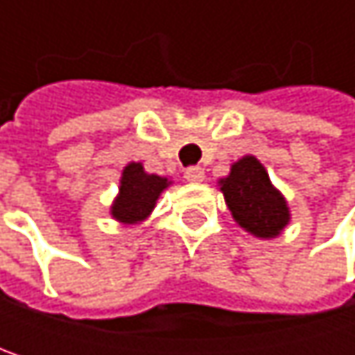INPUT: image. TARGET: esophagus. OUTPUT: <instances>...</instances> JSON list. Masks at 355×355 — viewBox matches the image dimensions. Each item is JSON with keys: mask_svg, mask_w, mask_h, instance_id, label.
I'll list each match as a JSON object with an SVG mask.
<instances>
[{"mask_svg": "<svg viewBox=\"0 0 355 355\" xmlns=\"http://www.w3.org/2000/svg\"><path fill=\"white\" fill-rule=\"evenodd\" d=\"M184 178L191 182H201L205 178V173L201 166H189V168H184Z\"/></svg>", "mask_w": 355, "mask_h": 355, "instance_id": "esophagus-1", "label": "esophagus"}]
</instances>
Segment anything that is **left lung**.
Here are the masks:
<instances>
[{"instance_id":"left-lung-1","label":"left lung","mask_w":355,"mask_h":355,"mask_svg":"<svg viewBox=\"0 0 355 355\" xmlns=\"http://www.w3.org/2000/svg\"><path fill=\"white\" fill-rule=\"evenodd\" d=\"M220 184L234 220L250 234L273 239L290 222L286 199L273 189L257 158L245 156L232 164L230 175L222 178Z\"/></svg>"}]
</instances>
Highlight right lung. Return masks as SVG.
<instances>
[{
	"label": "right lung",
	"instance_id": "right-lung-1",
	"mask_svg": "<svg viewBox=\"0 0 355 355\" xmlns=\"http://www.w3.org/2000/svg\"><path fill=\"white\" fill-rule=\"evenodd\" d=\"M168 187V180L156 175L144 173L141 164L131 162L121 178L119 197L112 205V216L125 224H135L144 220L156 205L158 195Z\"/></svg>",
	"mask_w": 355,
	"mask_h": 355
}]
</instances>
